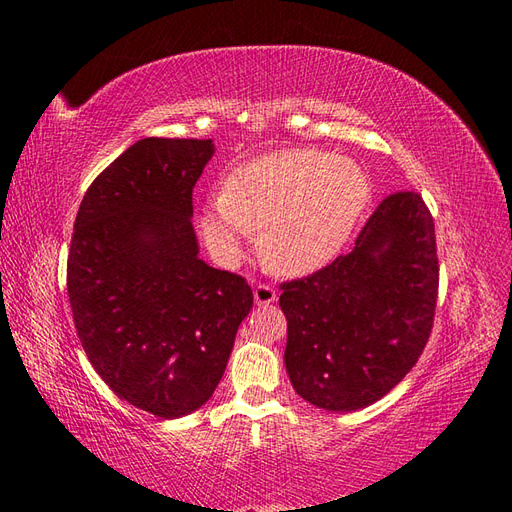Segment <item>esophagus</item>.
<instances>
[{
	"label": "esophagus",
	"mask_w": 512,
	"mask_h": 512,
	"mask_svg": "<svg viewBox=\"0 0 512 512\" xmlns=\"http://www.w3.org/2000/svg\"><path fill=\"white\" fill-rule=\"evenodd\" d=\"M253 297L257 306H270V303L277 301V290L270 284H257L253 288Z\"/></svg>",
	"instance_id": "1"
}]
</instances>
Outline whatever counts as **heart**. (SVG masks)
<instances>
[{
  "mask_svg": "<svg viewBox=\"0 0 512 512\" xmlns=\"http://www.w3.org/2000/svg\"><path fill=\"white\" fill-rule=\"evenodd\" d=\"M369 200L365 171L352 158L317 149L273 151L244 162L200 213L206 248L233 264L259 231V255L281 275L328 264L350 239Z\"/></svg>",
  "mask_w": 512,
  "mask_h": 512,
  "instance_id": "heart-1",
  "label": "heart"
}]
</instances>
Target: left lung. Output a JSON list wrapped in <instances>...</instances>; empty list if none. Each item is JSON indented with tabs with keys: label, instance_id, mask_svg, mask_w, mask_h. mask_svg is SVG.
I'll use <instances>...</instances> for the list:
<instances>
[{
	"label": "left lung",
	"instance_id": "1",
	"mask_svg": "<svg viewBox=\"0 0 512 512\" xmlns=\"http://www.w3.org/2000/svg\"><path fill=\"white\" fill-rule=\"evenodd\" d=\"M436 226L416 191L376 206L330 266L281 284L286 369L297 394L328 411L383 398L416 365L438 301Z\"/></svg>",
	"mask_w": 512,
	"mask_h": 512
}]
</instances>
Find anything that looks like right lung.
Returning <instances> with one entry per match:
<instances>
[{
  "mask_svg": "<svg viewBox=\"0 0 512 512\" xmlns=\"http://www.w3.org/2000/svg\"><path fill=\"white\" fill-rule=\"evenodd\" d=\"M213 140L143 138L83 195L68 257V297L92 367L118 398L182 418L213 396L239 323L244 277L200 259L193 187Z\"/></svg>",
  "mask_w": 512,
  "mask_h": 512,
  "instance_id": "add662e5",
  "label": "right lung"
}]
</instances>
